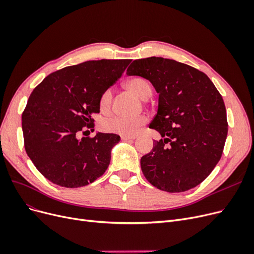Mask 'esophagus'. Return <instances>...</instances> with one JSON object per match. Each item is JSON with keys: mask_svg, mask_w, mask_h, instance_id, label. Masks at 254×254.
<instances>
[{"mask_svg": "<svg viewBox=\"0 0 254 254\" xmlns=\"http://www.w3.org/2000/svg\"><path fill=\"white\" fill-rule=\"evenodd\" d=\"M135 139H136L135 136H127V135L121 136V140L123 141H129V140H135Z\"/></svg>", "mask_w": 254, "mask_h": 254, "instance_id": "1", "label": "esophagus"}]
</instances>
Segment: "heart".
<instances>
[{
  "instance_id": "heart-1",
  "label": "heart",
  "mask_w": 254,
  "mask_h": 254,
  "mask_svg": "<svg viewBox=\"0 0 254 254\" xmlns=\"http://www.w3.org/2000/svg\"><path fill=\"white\" fill-rule=\"evenodd\" d=\"M127 87L135 93L138 97L143 98L150 96L151 94V86L150 84L141 78L131 79L127 82ZM112 104V90H105L100 97V108L102 111H107L110 109ZM146 123L145 116H134V117H125V116H110L105 118L101 127L105 131L109 133H115L120 135H135L139 127Z\"/></svg>"
}]
</instances>
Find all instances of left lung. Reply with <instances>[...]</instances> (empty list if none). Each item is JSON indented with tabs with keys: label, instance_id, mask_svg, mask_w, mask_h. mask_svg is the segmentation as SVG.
<instances>
[{
	"label": "left lung",
	"instance_id": "1",
	"mask_svg": "<svg viewBox=\"0 0 254 254\" xmlns=\"http://www.w3.org/2000/svg\"><path fill=\"white\" fill-rule=\"evenodd\" d=\"M127 75L147 79L159 93L158 113L149 125L161 134L141 169L156 188L169 193L202 183L221 159L227 137L221 94L202 71L171 59L133 61Z\"/></svg>",
	"mask_w": 254,
	"mask_h": 254
}]
</instances>
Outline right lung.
<instances>
[{"mask_svg":"<svg viewBox=\"0 0 254 254\" xmlns=\"http://www.w3.org/2000/svg\"><path fill=\"white\" fill-rule=\"evenodd\" d=\"M130 63L129 59L92 60L52 72L32 91L21 115L26 152L52 183L80 188L107 170L116 134L97 133L92 115L100 113V97Z\"/></svg>","mask_w":254,"mask_h":254,"instance_id":"obj_1","label":"right lung"}]
</instances>
